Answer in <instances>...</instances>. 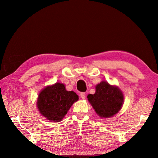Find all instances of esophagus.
Segmentation results:
<instances>
[{
	"label": "esophagus",
	"mask_w": 158,
	"mask_h": 158,
	"mask_svg": "<svg viewBox=\"0 0 158 158\" xmlns=\"http://www.w3.org/2000/svg\"><path fill=\"white\" fill-rule=\"evenodd\" d=\"M80 96H81V98L82 99H85V96H86V94L85 92H81V94H80Z\"/></svg>",
	"instance_id": "1"
}]
</instances>
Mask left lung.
<instances>
[{
	"label": "left lung",
	"mask_w": 158,
	"mask_h": 158,
	"mask_svg": "<svg viewBox=\"0 0 158 158\" xmlns=\"http://www.w3.org/2000/svg\"><path fill=\"white\" fill-rule=\"evenodd\" d=\"M124 96L118 87L101 81L96 85L94 94H89L88 99L96 113L101 118L115 115L122 109Z\"/></svg>",
	"instance_id": "obj_1"
}]
</instances>
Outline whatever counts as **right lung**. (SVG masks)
Masks as SVG:
<instances>
[{
  "label": "right lung",
  "instance_id": "1",
  "mask_svg": "<svg viewBox=\"0 0 158 158\" xmlns=\"http://www.w3.org/2000/svg\"><path fill=\"white\" fill-rule=\"evenodd\" d=\"M79 96L73 91H67L63 83L47 86L38 96L37 108L40 113L52 122H60Z\"/></svg>",
  "mask_w": 158,
  "mask_h": 158
}]
</instances>
